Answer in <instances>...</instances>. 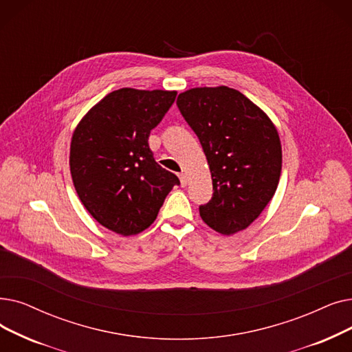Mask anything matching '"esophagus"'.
Listing matches in <instances>:
<instances>
[{
    "label": "esophagus",
    "instance_id": "1",
    "mask_svg": "<svg viewBox=\"0 0 352 352\" xmlns=\"http://www.w3.org/2000/svg\"><path fill=\"white\" fill-rule=\"evenodd\" d=\"M178 177H179V181H181V186L186 187V186L188 184V177H187V174H186V173H181Z\"/></svg>",
    "mask_w": 352,
    "mask_h": 352
}]
</instances>
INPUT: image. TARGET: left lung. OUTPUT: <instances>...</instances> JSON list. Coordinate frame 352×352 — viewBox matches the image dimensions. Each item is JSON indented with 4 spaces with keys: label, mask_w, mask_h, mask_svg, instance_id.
<instances>
[{
    "label": "left lung",
    "mask_w": 352,
    "mask_h": 352,
    "mask_svg": "<svg viewBox=\"0 0 352 352\" xmlns=\"http://www.w3.org/2000/svg\"><path fill=\"white\" fill-rule=\"evenodd\" d=\"M200 140L211 179V200L200 207L203 221L220 234L248 228L276 192L282 145L270 118L239 90L192 87L177 99Z\"/></svg>",
    "instance_id": "left-lung-1"
}]
</instances>
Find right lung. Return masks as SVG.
<instances>
[{
  "label": "right lung",
  "mask_w": 352,
  "mask_h": 352,
  "mask_svg": "<svg viewBox=\"0 0 352 352\" xmlns=\"http://www.w3.org/2000/svg\"><path fill=\"white\" fill-rule=\"evenodd\" d=\"M175 90L124 87L106 95L82 118L70 142V174L82 204L99 224L120 236L144 232L165 197L179 184L148 145Z\"/></svg>",
  "instance_id": "add662e5"
}]
</instances>
